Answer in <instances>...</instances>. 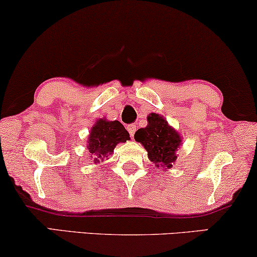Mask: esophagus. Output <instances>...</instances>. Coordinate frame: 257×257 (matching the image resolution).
<instances>
[{
	"label": "esophagus",
	"mask_w": 257,
	"mask_h": 257,
	"mask_svg": "<svg viewBox=\"0 0 257 257\" xmlns=\"http://www.w3.org/2000/svg\"><path fill=\"white\" fill-rule=\"evenodd\" d=\"M126 128H127L130 136L132 137L133 135H135V132H136V130H137V126L135 124H130V125L126 126Z\"/></svg>",
	"instance_id": "esophagus-1"
}]
</instances>
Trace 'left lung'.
Returning <instances> with one entry per match:
<instances>
[{"label":"left lung","instance_id":"left-lung-1","mask_svg":"<svg viewBox=\"0 0 257 257\" xmlns=\"http://www.w3.org/2000/svg\"><path fill=\"white\" fill-rule=\"evenodd\" d=\"M147 121L149 124L145 128H139L136 132L135 139L143 144L150 160L157 167L171 168L172 163L177 160L175 151L181 144L180 137L159 114L151 113Z\"/></svg>","mask_w":257,"mask_h":257}]
</instances>
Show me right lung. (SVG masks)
Segmentation results:
<instances>
[{"label": "right lung", "instance_id": "obj_1", "mask_svg": "<svg viewBox=\"0 0 257 257\" xmlns=\"http://www.w3.org/2000/svg\"><path fill=\"white\" fill-rule=\"evenodd\" d=\"M130 139L128 132L126 131L121 122L118 120L107 121L99 119L91 130L89 136V152L92 156L94 163L107 157L113 152L118 143H126Z\"/></svg>", "mask_w": 257, "mask_h": 257}]
</instances>
